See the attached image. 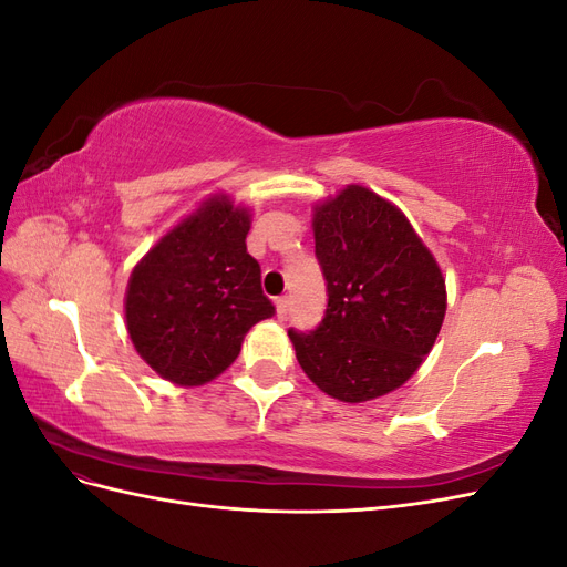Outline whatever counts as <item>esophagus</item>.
I'll return each instance as SVG.
<instances>
[{
    "mask_svg": "<svg viewBox=\"0 0 567 567\" xmlns=\"http://www.w3.org/2000/svg\"><path fill=\"white\" fill-rule=\"evenodd\" d=\"M288 315H290V300L284 296V298L277 300V317H279L281 321H286Z\"/></svg>",
    "mask_w": 567,
    "mask_h": 567,
    "instance_id": "1",
    "label": "esophagus"
}]
</instances>
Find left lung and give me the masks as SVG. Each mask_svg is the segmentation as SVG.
<instances>
[{"label":"left lung","mask_w":567,"mask_h":567,"mask_svg":"<svg viewBox=\"0 0 567 567\" xmlns=\"http://www.w3.org/2000/svg\"><path fill=\"white\" fill-rule=\"evenodd\" d=\"M312 229L329 305L315 331L288 338L319 390L350 404L375 400L433 350L447 310L442 271L402 210L367 186L319 203Z\"/></svg>","instance_id":"left-lung-1"}]
</instances>
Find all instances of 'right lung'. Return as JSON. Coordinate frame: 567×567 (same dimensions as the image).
Listing matches in <instances>:
<instances>
[{
    "label": "right lung",
    "mask_w": 567,
    "mask_h": 567,
    "mask_svg": "<svg viewBox=\"0 0 567 567\" xmlns=\"http://www.w3.org/2000/svg\"><path fill=\"white\" fill-rule=\"evenodd\" d=\"M250 213L213 196L134 267L127 333L144 362L177 385H203L241 352L246 333L274 315L260 265L246 248Z\"/></svg>",
    "instance_id": "right-lung-1"
}]
</instances>
